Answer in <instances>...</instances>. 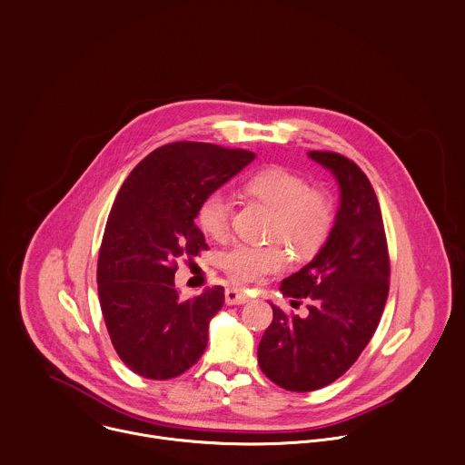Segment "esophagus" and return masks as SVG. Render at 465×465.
I'll use <instances>...</instances> for the list:
<instances>
[{"label": "esophagus", "instance_id": "obj_1", "mask_svg": "<svg viewBox=\"0 0 465 465\" xmlns=\"http://www.w3.org/2000/svg\"><path fill=\"white\" fill-rule=\"evenodd\" d=\"M224 299H226L228 304H244V302H248V295L239 292L237 288H228L226 293H224Z\"/></svg>", "mask_w": 465, "mask_h": 465}]
</instances>
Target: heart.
<instances>
[{
  "label": "heart",
  "mask_w": 465,
  "mask_h": 465,
  "mask_svg": "<svg viewBox=\"0 0 465 465\" xmlns=\"http://www.w3.org/2000/svg\"><path fill=\"white\" fill-rule=\"evenodd\" d=\"M246 192L275 210L272 235L284 237L297 252L316 250L332 228V203L322 190L311 188L302 177L282 168H266L252 175ZM199 228L212 239H224L230 232L232 197L224 188L208 192L195 212ZM288 262L282 244L237 242L221 257L228 277L237 284H248L266 273L279 272Z\"/></svg>",
  "instance_id": "1"
}]
</instances>
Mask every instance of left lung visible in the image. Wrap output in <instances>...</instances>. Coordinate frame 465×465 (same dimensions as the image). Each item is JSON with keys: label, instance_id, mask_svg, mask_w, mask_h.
<instances>
[{"label": "left lung", "instance_id": "obj_1", "mask_svg": "<svg viewBox=\"0 0 465 465\" xmlns=\"http://www.w3.org/2000/svg\"><path fill=\"white\" fill-rule=\"evenodd\" d=\"M308 157L334 173L340 210L320 253L281 282L292 304L308 299V316L272 304L273 320L257 349L261 371L293 392L327 387L354 365L378 329L391 277L381 210L367 175L334 151Z\"/></svg>", "mask_w": 465, "mask_h": 465}]
</instances>
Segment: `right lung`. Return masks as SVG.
<instances>
[{
    "label": "right lung",
    "instance_id": "add662e5",
    "mask_svg": "<svg viewBox=\"0 0 465 465\" xmlns=\"http://www.w3.org/2000/svg\"><path fill=\"white\" fill-rule=\"evenodd\" d=\"M253 159L246 149L173 142L149 153L122 184L107 217L96 282L111 343L134 374L177 378L206 351L224 288L179 297L177 261L208 250L195 224L197 206Z\"/></svg>",
    "mask_w": 465,
    "mask_h": 465
}]
</instances>
